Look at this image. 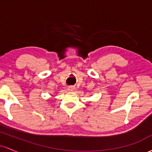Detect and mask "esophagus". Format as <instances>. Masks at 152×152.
Instances as JSON below:
<instances>
[{"label":"esophagus","instance_id":"34e87169","mask_svg":"<svg viewBox=\"0 0 152 152\" xmlns=\"http://www.w3.org/2000/svg\"><path fill=\"white\" fill-rule=\"evenodd\" d=\"M75 89V86H70L69 87V90L71 91H73Z\"/></svg>","mask_w":152,"mask_h":152}]
</instances>
